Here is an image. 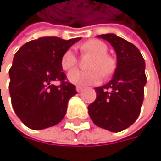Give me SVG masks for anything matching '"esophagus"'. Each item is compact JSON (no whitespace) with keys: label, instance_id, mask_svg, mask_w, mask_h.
<instances>
[{"label":"esophagus","instance_id":"1","mask_svg":"<svg viewBox=\"0 0 161 161\" xmlns=\"http://www.w3.org/2000/svg\"><path fill=\"white\" fill-rule=\"evenodd\" d=\"M75 88H76V91L79 92H81L82 90H84V87H82V86H77Z\"/></svg>","mask_w":161,"mask_h":161}]
</instances>
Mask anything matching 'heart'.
<instances>
[{"label": "heart", "mask_w": 161, "mask_h": 161, "mask_svg": "<svg viewBox=\"0 0 161 161\" xmlns=\"http://www.w3.org/2000/svg\"><path fill=\"white\" fill-rule=\"evenodd\" d=\"M80 52L91 53L93 58L88 64L91 69L86 71L73 70L69 74V80L76 86H87L98 82L104 75H109L114 69V63L108 56V47L99 40H90L85 42L80 47ZM77 64V58L75 53L68 50L64 53L61 58V65L64 70H71ZM103 73H102L101 71Z\"/></svg>", "instance_id": "1"}]
</instances>
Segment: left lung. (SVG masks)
<instances>
[{
  "instance_id": "1",
  "label": "left lung",
  "mask_w": 161,
  "mask_h": 161,
  "mask_svg": "<svg viewBox=\"0 0 161 161\" xmlns=\"http://www.w3.org/2000/svg\"><path fill=\"white\" fill-rule=\"evenodd\" d=\"M97 36L113 46L117 64L111 80L94 88L97 98L88 105V114L96 125L119 132L130 127L140 114L146 84L145 63L131 42L114 34Z\"/></svg>"
}]
</instances>
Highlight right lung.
I'll return each instance as SVG.
<instances>
[{"label":"right lung","instance_id":"right-lung-1","mask_svg":"<svg viewBox=\"0 0 161 161\" xmlns=\"http://www.w3.org/2000/svg\"><path fill=\"white\" fill-rule=\"evenodd\" d=\"M80 40L44 36L25 44L16 53L8 70V88L14 110L29 128L44 130L64 117L69 100L77 92L75 86L65 81L61 58Z\"/></svg>","mask_w":161,"mask_h":161}]
</instances>
